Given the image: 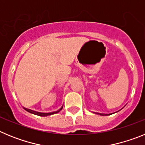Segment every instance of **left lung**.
I'll list each match as a JSON object with an SVG mask.
<instances>
[{
	"label": "left lung",
	"instance_id": "1",
	"mask_svg": "<svg viewBox=\"0 0 145 145\" xmlns=\"http://www.w3.org/2000/svg\"><path fill=\"white\" fill-rule=\"evenodd\" d=\"M120 110H118V111H120ZM118 111H117V112H118ZM95 113L98 114V115H100V116H110V115H111V114H112V113H110V114H103V113H99V112H95ZM114 113H115V112H114Z\"/></svg>",
	"mask_w": 145,
	"mask_h": 145
}]
</instances>
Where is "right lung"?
<instances>
[{
    "label": "right lung",
    "instance_id": "obj_1",
    "mask_svg": "<svg viewBox=\"0 0 145 145\" xmlns=\"http://www.w3.org/2000/svg\"><path fill=\"white\" fill-rule=\"evenodd\" d=\"M25 108V107H24ZM63 108V105L61 106L59 109L57 111H54V112H37V111H34V110H29V109L27 108H25V110H27V112H30V113H33L35 114V115H37V116H42V117H45V116H51V115H53V114L55 113H57V112H60L61 110V109Z\"/></svg>",
    "mask_w": 145,
    "mask_h": 145
}]
</instances>
